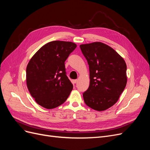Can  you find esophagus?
<instances>
[{
	"instance_id": "obj_1",
	"label": "esophagus",
	"mask_w": 150,
	"mask_h": 150,
	"mask_svg": "<svg viewBox=\"0 0 150 150\" xmlns=\"http://www.w3.org/2000/svg\"><path fill=\"white\" fill-rule=\"evenodd\" d=\"M77 82H78V80H77V79L72 80V83H73V84H76Z\"/></svg>"
}]
</instances>
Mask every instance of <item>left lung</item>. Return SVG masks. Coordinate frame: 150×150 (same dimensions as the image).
Listing matches in <instances>:
<instances>
[{
    "label": "left lung",
    "mask_w": 150,
    "mask_h": 150,
    "mask_svg": "<svg viewBox=\"0 0 150 150\" xmlns=\"http://www.w3.org/2000/svg\"><path fill=\"white\" fill-rule=\"evenodd\" d=\"M80 48L89 67L90 83L83 93L84 101L94 110H106L117 101L126 87V62L115 50L101 42L81 44Z\"/></svg>",
    "instance_id": "8db88e82"
}]
</instances>
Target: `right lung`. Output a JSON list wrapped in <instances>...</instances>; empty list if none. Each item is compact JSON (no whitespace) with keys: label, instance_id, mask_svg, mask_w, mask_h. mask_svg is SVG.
I'll list each match as a JSON object with an SVG mask.
<instances>
[{"label":"right lung","instance_id":"add662e5","mask_svg":"<svg viewBox=\"0 0 150 150\" xmlns=\"http://www.w3.org/2000/svg\"><path fill=\"white\" fill-rule=\"evenodd\" d=\"M77 47L75 43L54 40L40 47L26 68V83L35 102L44 108L61 105L73 85L66 74L64 62Z\"/></svg>","mask_w":150,"mask_h":150}]
</instances>
